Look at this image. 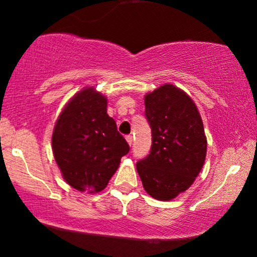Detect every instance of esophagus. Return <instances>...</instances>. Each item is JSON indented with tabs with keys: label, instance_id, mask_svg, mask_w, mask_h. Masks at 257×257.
Here are the masks:
<instances>
[{
	"label": "esophagus",
	"instance_id": "1",
	"mask_svg": "<svg viewBox=\"0 0 257 257\" xmlns=\"http://www.w3.org/2000/svg\"><path fill=\"white\" fill-rule=\"evenodd\" d=\"M125 140H126V143L129 144V146L133 145V137H132V135H126Z\"/></svg>",
	"mask_w": 257,
	"mask_h": 257
}]
</instances>
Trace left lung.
<instances>
[{
  "label": "left lung",
  "instance_id": "obj_1",
  "mask_svg": "<svg viewBox=\"0 0 257 257\" xmlns=\"http://www.w3.org/2000/svg\"><path fill=\"white\" fill-rule=\"evenodd\" d=\"M145 116L152 146L150 155L137 163V170L152 198L170 200L185 192L202 170L204 126L193 100L173 84L146 94Z\"/></svg>",
  "mask_w": 257,
  "mask_h": 257
}]
</instances>
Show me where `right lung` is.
Returning <instances> with one entry per match:
<instances>
[{
    "label": "right lung",
    "instance_id": "obj_1",
    "mask_svg": "<svg viewBox=\"0 0 257 257\" xmlns=\"http://www.w3.org/2000/svg\"><path fill=\"white\" fill-rule=\"evenodd\" d=\"M107 99L84 88L67 102L55 123L53 153L65 181L81 192H100L129 152L107 114Z\"/></svg>",
    "mask_w": 257,
    "mask_h": 257
}]
</instances>
